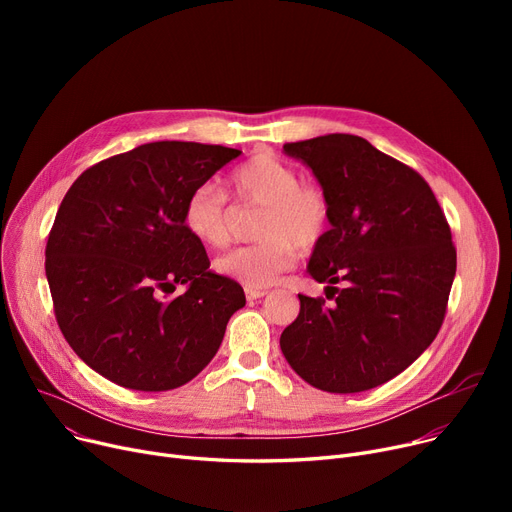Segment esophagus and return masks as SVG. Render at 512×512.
<instances>
[{"mask_svg":"<svg viewBox=\"0 0 512 512\" xmlns=\"http://www.w3.org/2000/svg\"><path fill=\"white\" fill-rule=\"evenodd\" d=\"M245 292H247V299H249V301H257V299H263L265 294H267V290H263V288H247Z\"/></svg>","mask_w":512,"mask_h":512,"instance_id":"34e87169","label":"esophagus"}]
</instances>
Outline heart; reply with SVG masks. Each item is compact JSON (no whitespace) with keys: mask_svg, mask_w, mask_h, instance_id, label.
Masks as SVG:
<instances>
[{"mask_svg":"<svg viewBox=\"0 0 512 512\" xmlns=\"http://www.w3.org/2000/svg\"><path fill=\"white\" fill-rule=\"evenodd\" d=\"M230 193L240 205H261L257 245L240 247L215 261V270L247 288L272 286L297 261V249L311 251L332 226V201L315 180H299L297 170L272 153H257L230 174ZM182 222L199 242L222 249L232 234L228 197L203 184L188 195Z\"/></svg>","mask_w":512,"mask_h":512,"instance_id":"heart-1","label":"heart"}]
</instances>
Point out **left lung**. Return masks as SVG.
Returning <instances> with one entry per match:
<instances>
[{"mask_svg":"<svg viewBox=\"0 0 512 512\" xmlns=\"http://www.w3.org/2000/svg\"><path fill=\"white\" fill-rule=\"evenodd\" d=\"M284 151L303 159L330 195L332 228L307 270L330 284L326 297L336 305L299 294L282 353L319 390L386 384L442 328L456 274L446 215L421 174L355 134L286 143Z\"/></svg>","mask_w":512,"mask_h":512,"instance_id":"obj_1","label":"left lung"}]
</instances>
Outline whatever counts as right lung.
<instances>
[{
    "instance_id": "add662e5",
    "label": "right lung",
    "mask_w": 512,
    "mask_h": 512,
    "mask_svg": "<svg viewBox=\"0 0 512 512\" xmlns=\"http://www.w3.org/2000/svg\"><path fill=\"white\" fill-rule=\"evenodd\" d=\"M238 149L159 141L80 174L45 247L53 313L72 351L110 382L164 392L213 359L245 292L209 272L184 203ZM178 283L186 293L167 297Z\"/></svg>"
}]
</instances>
